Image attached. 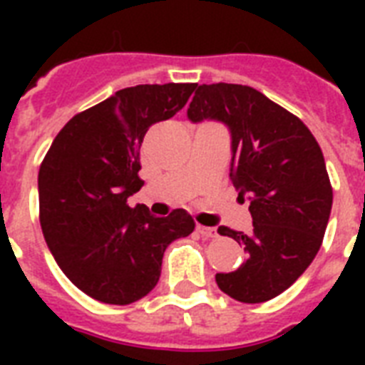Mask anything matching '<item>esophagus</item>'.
<instances>
[{"instance_id":"esophagus-1","label":"esophagus","mask_w":365,"mask_h":365,"mask_svg":"<svg viewBox=\"0 0 365 365\" xmlns=\"http://www.w3.org/2000/svg\"><path fill=\"white\" fill-rule=\"evenodd\" d=\"M197 233L200 237H205V239H214L217 237V231L214 227H205V225H197Z\"/></svg>"}]
</instances>
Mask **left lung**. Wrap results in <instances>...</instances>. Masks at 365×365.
Masks as SVG:
<instances>
[{
	"instance_id": "8db88e82",
	"label": "left lung",
	"mask_w": 365,
	"mask_h": 365,
	"mask_svg": "<svg viewBox=\"0 0 365 365\" xmlns=\"http://www.w3.org/2000/svg\"><path fill=\"white\" fill-rule=\"evenodd\" d=\"M193 123L216 119L231 130V180L250 200L254 229L222 227L244 244L248 259L217 272L223 294L240 303H263L288 289L322 246L334 202L322 149L299 117L246 85H199L187 110Z\"/></svg>"
}]
</instances>
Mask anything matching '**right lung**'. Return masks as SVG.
<instances>
[{"label": "right lung", "instance_id": "1", "mask_svg": "<svg viewBox=\"0 0 365 365\" xmlns=\"http://www.w3.org/2000/svg\"><path fill=\"white\" fill-rule=\"evenodd\" d=\"M195 83L136 85L66 123L37 176L43 237L66 277L93 299L128 305L157 286L166 246L193 233L183 208L155 217L126 205L143 182L140 145L151 125L187 104Z\"/></svg>", "mask_w": 365, "mask_h": 365}]
</instances>
